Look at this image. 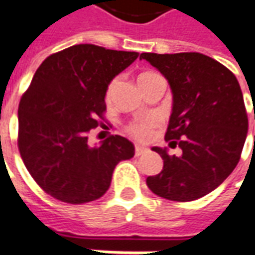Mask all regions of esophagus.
<instances>
[{
    "instance_id": "obj_1",
    "label": "esophagus",
    "mask_w": 255,
    "mask_h": 255,
    "mask_svg": "<svg viewBox=\"0 0 255 255\" xmlns=\"http://www.w3.org/2000/svg\"><path fill=\"white\" fill-rule=\"evenodd\" d=\"M146 151H147V149H146V147H143V146H139V144H136V146H135V155H136V157H138V155L144 154Z\"/></svg>"
}]
</instances>
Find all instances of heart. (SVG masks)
Segmentation results:
<instances>
[{
    "mask_svg": "<svg viewBox=\"0 0 255 255\" xmlns=\"http://www.w3.org/2000/svg\"><path fill=\"white\" fill-rule=\"evenodd\" d=\"M158 73L155 72H143L139 75L138 78V83H143L146 80H149L150 78H154L157 76ZM117 84V78L112 79L109 84L106 86L105 90V98L106 100H111L112 95H113V91H115V87H116ZM157 124H158V120L155 119L154 116H147L143 117V119H138V120H133V122L128 123V126L126 127L127 129V132L135 139H139V140H144V139H147L151 135V131H153V128L157 127Z\"/></svg>",
    "mask_w": 255,
    "mask_h": 255,
    "instance_id": "obj_1",
    "label": "heart"
}]
</instances>
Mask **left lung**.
<instances>
[{
    "label": "left lung",
    "mask_w": 255,
    "mask_h": 255,
    "mask_svg": "<svg viewBox=\"0 0 255 255\" xmlns=\"http://www.w3.org/2000/svg\"><path fill=\"white\" fill-rule=\"evenodd\" d=\"M171 84L173 108L165 140L180 155L162 157V171L146 179L155 195L176 202L202 198L230 176L241 160L249 119L239 82L214 58L197 52L142 53ZM255 120V111H254Z\"/></svg>",
    "instance_id": "1"
}]
</instances>
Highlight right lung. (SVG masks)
Wrapping results in <instances>:
<instances>
[{
    "label": "right lung",
    "instance_id": "obj_1",
    "mask_svg": "<svg viewBox=\"0 0 255 255\" xmlns=\"http://www.w3.org/2000/svg\"><path fill=\"white\" fill-rule=\"evenodd\" d=\"M138 56L84 43L53 53L36 69L19 104L17 146L50 197L72 205L95 201L117 164L133 157L128 139L111 135L91 147L89 132L102 124L106 86Z\"/></svg>",
    "mask_w": 255,
    "mask_h": 255
}]
</instances>
